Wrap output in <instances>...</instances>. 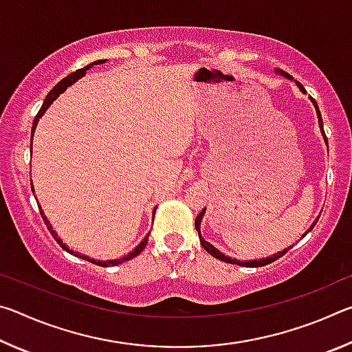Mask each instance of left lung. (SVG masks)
Returning <instances> with one entry per match:
<instances>
[{
    "mask_svg": "<svg viewBox=\"0 0 352 352\" xmlns=\"http://www.w3.org/2000/svg\"><path fill=\"white\" fill-rule=\"evenodd\" d=\"M276 73L278 74H281V76H284V77H287V79H290V80H294V77L292 76H289L287 73H285V71H283V69H276ZM296 82V85H298V88H300V90L302 91V93H306V90H305V87L301 85L300 82L298 80H295ZM311 100H312V104H314V107H315V110H317V116H318V126H320V130H321V135H323V138H324V141H326V144H327V138H326V135H324V129H323V119H321V115H320V110H318V105H317V102H315V99L314 98H311ZM204 214H205V208H204V211H201L197 217H195V230H197V233H199V237H200V243H201V247H204L208 253H210L211 256H214V258L216 259H219V261H223V262H228V264H237V265H245V267H262V265H267V264H272V262H275L276 259H279V258H283V256L289 252V250L292 248V247H289V248H285V250H283V252H279V253H276V254H273V256H269V258H264V259H258V261H237V259H231L230 256H225L222 252H219V250L214 247V245H211L210 242H206L204 237H201V234H200V223H201V219H204ZM318 220V219H317ZM317 220H315V222L311 225V228H309L305 234H307L309 231H311L314 226H315V223H317Z\"/></svg>",
    "mask_w": 352,
    "mask_h": 352,
    "instance_id": "left-lung-1",
    "label": "left lung"
}]
</instances>
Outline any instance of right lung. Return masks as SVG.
<instances>
[{
  "label": "right lung",
  "mask_w": 352,
  "mask_h": 352,
  "mask_svg": "<svg viewBox=\"0 0 352 352\" xmlns=\"http://www.w3.org/2000/svg\"><path fill=\"white\" fill-rule=\"evenodd\" d=\"M105 60H96V62H93V63H90V65H87V67H83V68H80V69H77V71H74V73H71L69 76H67L65 77V79H62L60 82L57 83V85L52 88V90L47 93V96L45 98V100H43V105H41V109L38 110V113H37V116H35V119H34V122H32V130H31V153H32V136H34V132H35V127H37V124H38V119L43 116V113L50 109V105L54 102V100L60 96V94L67 90V88L69 87V85H73V83L76 82V80H79L80 77H83L87 74V71L90 69L93 65H100V63H104ZM31 184H32V180H31ZM32 190H34V186H32ZM157 211V210H155ZM155 211H153V214H155ZM40 214H41V217H43V220H45V225H46V228L50 230V233L52 234V237H54V239L57 241V243L58 245H60L65 252H68L69 254H73V256H77V258H80V259H85V261H88V262H93V264H96V265H100V267H113V265H118V264H122V262H126V261H129V259H132V258H135V256H138L142 250H144V247H146V243H147V239H148V234L144 237V239H142L141 242H140V245L138 247H135V250H132V252H130L129 254H126L124 256V258H119V259H111V261H96V259H91V258H88V256H85V254H80V253H76V252H73V250H69L67 245H65V243L58 239L57 237V233L54 230H52V225L50 223V220L46 219V216H45V212L41 211V208H40Z\"/></svg>",
  "instance_id": "right-lung-1"
}]
</instances>
